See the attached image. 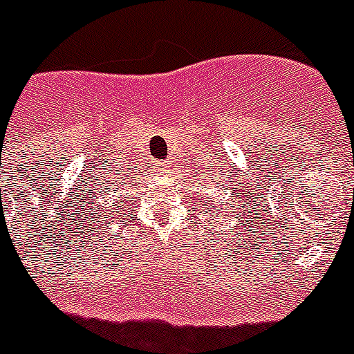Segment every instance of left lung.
Masks as SVG:
<instances>
[{"instance_id": "left-lung-1", "label": "left lung", "mask_w": 354, "mask_h": 354, "mask_svg": "<svg viewBox=\"0 0 354 354\" xmlns=\"http://www.w3.org/2000/svg\"><path fill=\"white\" fill-rule=\"evenodd\" d=\"M232 196H233V194H232Z\"/></svg>"}]
</instances>
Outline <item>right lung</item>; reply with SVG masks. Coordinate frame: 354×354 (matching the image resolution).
I'll return each mask as SVG.
<instances>
[{
    "mask_svg": "<svg viewBox=\"0 0 354 354\" xmlns=\"http://www.w3.org/2000/svg\"><path fill=\"white\" fill-rule=\"evenodd\" d=\"M101 198H103V196H101ZM100 198V199H101ZM100 199L96 198V203H94V205H92V208H96V210H94V214H92V217H94V224H92V228L96 230V228H103L104 226V223H109V221H113V217H118V214H119V210H121V201H119V198L118 199H113V203H112V207H106V205H104V203H101Z\"/></svg>",
    "mask_w": 354,
    "mask_h": 354,
    "instance_id": "1",
    "label": "right lung"
}]
</instances>
